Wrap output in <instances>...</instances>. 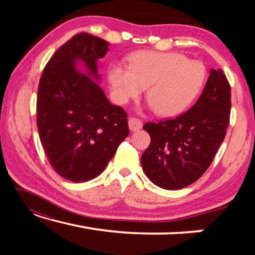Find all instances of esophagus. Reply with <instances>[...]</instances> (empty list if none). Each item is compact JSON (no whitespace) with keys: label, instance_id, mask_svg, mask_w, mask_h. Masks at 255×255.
<instances>
[{"label":"esophagus","instance_id":"34e87169","mask_svg":"<svg viewBox=\"0 0 255 255\" xmlns=\"http://www.w3.org/2000/svg\"><path fill=\"white\" fill-rule=\"evenodd\" d=\"M129 129H130L131 131H136V130H139V129L143 127V122L139 120L138 118H130L129 119Z\"/></svg>","mask_w":255,"mask_h":255}]
</instances>
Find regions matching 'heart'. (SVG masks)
<instances>
[{
	"label": "heart",
	"mask_w": 255,
	"mask_h": 255,
	"mask_svg": "<svg viewBox=\"0 0 255 255\" xmlns=\"http://www.w3.org/2000/svg\"><path fill=\"white\" fill-rule=\"evenodd\" d=\"M108 80L112 96L120 105L139 97L146 88V99L154 111L172 117L187 109L200 93L206 68L178 53L141 50L129 56L128 67L111 64Z\"/></svg>",
	"instance_id": "1"
}]
</instances>
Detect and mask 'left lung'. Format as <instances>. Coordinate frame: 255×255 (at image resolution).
Segmentation results:
<instances>
[{"label": "left lung", "instance_id": "left-lung-1", "mask_svg": "<svg viewBox=\"0 0 255 255\" xmlns=\"http://www.w3.org/2000/svg\"><path fill=\"white\" fill-rule=\"evenodd\" d=\"M230 115L231 85L222 70H211L201 96L187 112L144 125L150 144L140 162L147 178L167 190L196 182L223 143Z\"/></svg>", "mask_w": 255, "mask_h": 255}]
</instances>
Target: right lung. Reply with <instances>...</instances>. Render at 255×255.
Segmentation results:
<instances>
[{
  "mask_svg": "<svg viewBox=\"0 0 255 255\" xmlns=\"http://www.w3.org/2000/svg\"><path fill=\"white\" fill-rule=\"evenodd\" d=\"M108 41L81 32L56 50L46 64L37 94V128L56 173L72 182H86L106 169L128 136L127 114L111 105L99 80L98 62ZM82 61L86 75L76 70Z\"/></svg>",
  "mask_w": 255,
  "mask_h": 255,
  "instance_id": "1",
  "label": "right lung"
}]
</instances>
